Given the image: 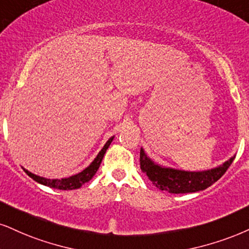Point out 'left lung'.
I'll use <instances>...</instances> for the list:
<instances>
[{
    "label": "left lung",
    "mask_w": 249,
    "mask_h": 249,
    "mask_svg": "<svg viewBox=\"0 0 249 249\" xmlns=\"http://www.w3.org/2000/svg\"><path fill=\"white\" fill-rule=\"evenodd\" d=\"M233 159L224 162L222 166L204 172H185L173 168H164L153 164L146 157L143 149L140 152L141 170L145 173L157 188L171 193V194H185L207 189L224 176L231 166Z\"/></svg>",
    "instance_id": "left-lung-1"
}]
</instances>
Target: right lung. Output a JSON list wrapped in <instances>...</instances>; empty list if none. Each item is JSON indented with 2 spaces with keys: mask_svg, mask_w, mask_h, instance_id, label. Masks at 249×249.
<instances>
[{
  "mask_svg": "<svg viewBox=\"0 0 249 249\" xmlns=\"http://www.w3.org/2000/svg\"><path fill=\"white\" fill-rule=\"evenodd\" d=\"M112 141H113V137H110V139L107 141V143L105 144V145H104V148L101 149V151L98 153L97 158L91 162L90 166L85 168L84 171H82L81 173L76 174V176L66 178V179H61V180H51V179H45V178L36 176V174L31 173V172H29L27 170H24V171H25V173L27 174V176L32 178V179L36 181V182L41 183V185L51 187V188H56V189H62V190L81 188V187L84 185L85 182L90 181L92 178H93L94 174H96V172L98 171V168H99V166H100V162H101V160H103L104 155H105L106 150L108 149L109 144Z\"/></svg>",
  "mask_w": 249,
  "mask_h": 249,
  "instance_id": "add662e5",
  "label": "right lung"
}]
</instances>
